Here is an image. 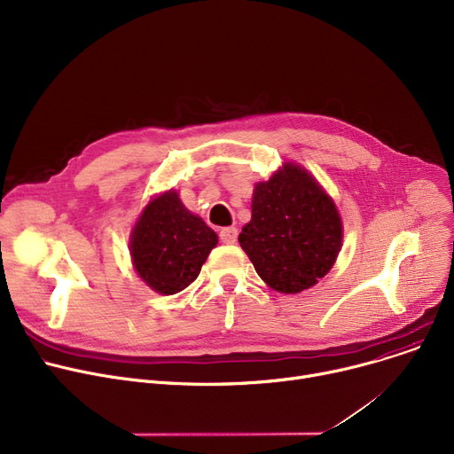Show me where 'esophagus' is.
<instances>
[{"label":"esophagus","instance_id":"1","mask_svg":"<svg viewBox=\"0 0 454 454\" xmlns=\"http://www.w3.org/2000/svg\"><path fill=\"white\" fill-rule=\"evenodd\" d=\"M219 237H221V241H223L224 245H233V243L237 241V228H233V226L223 228V230L219 231Z\"/></svg>","mask_w":454,"mask_h":454}]
</instances>
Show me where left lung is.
<instances>
[{"label": "left lung", "mask_w": 454, "mask_h": 454, "mask_svg": "<svg viewBox=\"0 0 454 454\" xmlns=\"http://www.w3.org/2000/svg\"><path fill=\"white\" fill-rule=\"evenodd\" d=\"M239 243L269 287L296 294L331 270L342 245V223L318 182L300 165L285 163L269 182L255 184L252 221Z\"/></svg>", "instance_id": "left-lung-1"}]
</instances>
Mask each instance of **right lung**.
Returning <instances> with one entry per match:
<instances>
[{
  "mask_svg": "<svg viewBox=\"0 0 454 454\" xmlns=\"http://www.w3.org/2000/svg\"><path fill=\"white\" fill-rule=\"evenodd\" d=\"M215 233L189 213L178 193L167 191L143 209L130 239V254L139 278L160 294H175L197 279Z\"/></svg>",
  "mask_w": 454,
  "mask_h": 454,
  "instance_id": "right-lung-1",
  "label": "right lung"
}]
</instances>
